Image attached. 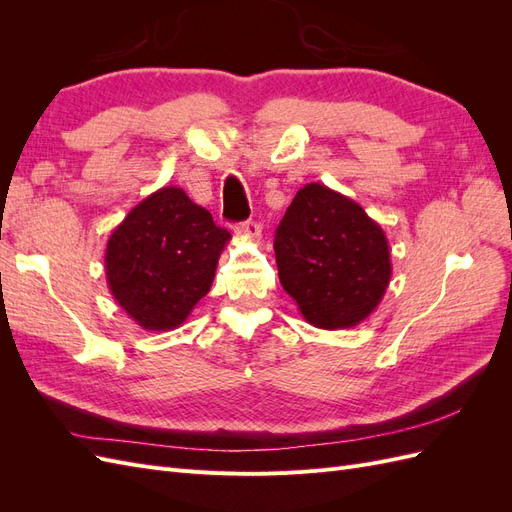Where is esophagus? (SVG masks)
I'll return each mask as SVG.
<instances>
[{
  "label": "esophagus",
  "instance_id": "esophagus-1",
  "mask_svg": "<svg viewBox=\"0 0 512 512\" xmlns=\"http://www.w3.org/2000/svg\"><path fill=\"white\" fill-rule=\"evenodd\" d=\"M235 235L247 241H258L260 239V224L254 220H247L235 226Z\"/></svg>",
  "mask_w": 512,
  "mask_h": 512
}]
</instances>
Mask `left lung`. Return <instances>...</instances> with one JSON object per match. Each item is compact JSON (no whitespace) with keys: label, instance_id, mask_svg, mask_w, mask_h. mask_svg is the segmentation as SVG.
Listing matches in <instances>:
<instances>
[{"label":"left lung","instance_id":"obj_1","mask_svg":"<svg viewBox=\"0 0 512 512\" xmlns=\"http://www.w3.org/2000/svg\"><path fill=\"white\" fill-rule=\"evenodd\" d=\"M277 273L301 316L350 329L380 305L393 265L384 230L352 198L322 183L294 196L275 232Z\"/></svg>","mask_w":512,"mask_h":512}]
</instances>
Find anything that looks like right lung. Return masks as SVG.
I'll list each match as a JSON object with an SVG mask.
<instances>
[{
  "instance_id": "right-lung-1",
  "label": "right lung",
  "mask_w": 512,
  "mask_h": 512,
  "mask_svg": "<svg viewBox=\"0 0 512 512\" xmlns=\"http://www.w3.org/2000/svg\"><path fill=\"white\" fill-rule=\"evenodd\" d=\"M230 241L211 213L175 185L141 200L111 232L104 254L113 299L145 331H173L209 292Z\"/></svg>"
}]
</instances>
